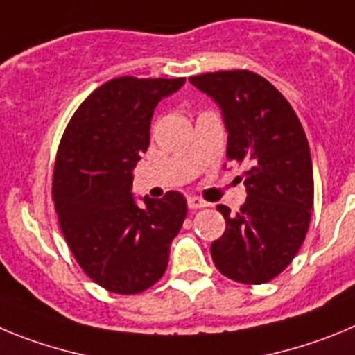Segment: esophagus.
Segmentation results:
<instances>
[{"instance_id":"esophagus-1","label":"esophagus","mask_w":355,"mask_h":355,"mask_svg":"<svg viewBox=\"0 0 355 355\" xmlns=\"http://www.w3.org/2000/svg\"><path fill=\"white\" fill-rule=\"evenodd\" d=\"M187 205H189L191 210H198V209H203V207H207L209 203L198 196H191V198H187Z\"/></svg>"}]
</instances>
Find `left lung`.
Here are the masks:
<instances>
[{
  "instance_id": "8db88e82",
  "label": "left lung",
  "mask_w": 355,
  "mask_h": 355,
  "mask_svg": "<svg viewBox=\"0 0 355 355\" xmlns=\"http://www.w3.org/2000/svg\"><path fill=\"white\" fill-rule=\"evenodd\" d=\"M221 110L226 155L244 162V205L225 216L226 230L210 254L226 277L261 285L283 272L304 242L313 210V164L295 111L261 76L226 70L189 78Z\"/></svg>"
}]
</instances>
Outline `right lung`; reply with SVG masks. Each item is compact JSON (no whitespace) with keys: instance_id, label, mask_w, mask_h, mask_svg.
I'll return each instance as SVG.
<instances>
[{"instance_id":"right-lung-1","label":"right lung","mask_w":355,"mask_h":355,"mask_svg":"<svg viewBox=\"0 0 355 355\" xmlns=\"http://www.w3.org/2000/svg\"><path fill=\"white\" fill-rule=\"evenodd\" d=\"M185 79H111L70 120L54 166L53 198L63 237L81 269L113 293H139L161 279L187 216L177 191L132 194L134 168L148 150L162 98Z\"/></svg>"}]
</instances>
